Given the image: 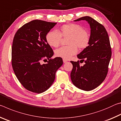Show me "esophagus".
<instances>
[{"mask_svg":"<svg viewBox=\"0 0 121 121\" xmlns=\"http://www.w3.org/2000/svg\"><path fill=\"white\" fill-rule=\"evenodd\" d=\"M67 61H68V60L67 59H63V62L64 63L67 62Z\"/></svg>","mask_w":121,"mask_h":121,"instance_id":"esophagus-1","label":"esophagus"}]
</instances>
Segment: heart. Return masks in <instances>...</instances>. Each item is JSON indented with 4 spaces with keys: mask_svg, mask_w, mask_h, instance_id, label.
I'll return each instance as SVG.
<instances>
[{
    "mask_svg": "<svg viewBox=\"0 0 121 121\" xmlns=\"http://www.w3.org/2000/svg\"><path fill=\"white\" fill-rule=\"evenodd\" d=\"M62 37L67 38L68 46L61 47L56 51V56L63 59L70 58L79 50H84L89 45L90 36L89 32L82 26L75 23L63 24L60 26L59 32L51 31L47 34L46 40L51 46L58 48L61 44Z\"/></svg>",
    "mask_w": 121,
    "mask_h": 121,
    "instance_id": "b5f03b06",
    "label": "heart"
}]
</instances>
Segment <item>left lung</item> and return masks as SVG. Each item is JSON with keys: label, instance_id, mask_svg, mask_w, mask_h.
<instances>
[{"label": "left lung", "instance_id": "left-lung-1", "mask_svg": "<svg viewBox=\"0 0 121 121\" xmlns=\"http://www.w3.org/2000/svg\"><path fill=\"white\" fill-rule=\"evenodd\" d=\"M86 20L91 28L90 40L88 46L77 55L81 63L71 61L73 69L70 77L73 84L84 91L97 87L107 76L108 65L112 56L109 38L103 25L90 16H84L74 20Z\"/></svg>", "mask_w": 121, "mask_h": 121}]
</instances>
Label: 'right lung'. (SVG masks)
<instances>
[{
	"instance_id": "1",
	"label": "right lung",
	"mask_w": 121,
	"mask_h": 121,
	"mask_svg": "<svg viewBox=\"0 0 121 121\" xmlns=\"http://www.w3.org/2000/svg\"><path fill=\"white\" fill-rule=\"evenodd\" d=\"M56 23L34 20L19 28L12 47V65L16 77L29 91L41 93L54 82L62 59H52L54 52L46 35ZM47 62L43 64L41 61Z\"/></svg>"
}]
</instances>
